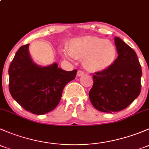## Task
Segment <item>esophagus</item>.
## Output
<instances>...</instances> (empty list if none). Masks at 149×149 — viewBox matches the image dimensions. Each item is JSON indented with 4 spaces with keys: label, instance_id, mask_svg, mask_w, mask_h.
Here are the masks:
<instances>
[{
    "label": "esophagus",
    "instance_id": "esophagus-1",
    "mask_svg": "<svg viewBox=\"0 0 149 149\" xmlns=\"http://www.w3.org/2000/svg\"><path fill=\"white\" fill-rule=\"evenodd\" d=\"M84 74V71H82V70H79V71L77 72L78 76H83Z\"/></svg>",
    "mask_w": 149,
    "mask_h": 149
}]
</instances>
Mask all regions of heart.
<instances>
[{
    "instance_id": "b5f03b06",
    "label": "heart",
    "mask_w": 149,
    "mask_h": 149,
    "mask_svg": "<svg viewBox=\"0 0 149 149\" xmlns=\"http://www.w3.org/2000/svg\"><path fill=\"white\" fill-rule=\"evenodd\" d=\"M65 58L83 60L84 68L93 73L106 70L113 65L118 51L112 42L94 36L71 40L68 49L61 51Z\"/></svg>"
}]
</instances>
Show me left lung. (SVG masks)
<instances>
[{"mask_svg":"<svg viewBox=\"0 0 149 149\" xmlns=\"http://www.w3.org/2000/svg\"><path fill=\"white\" fill-rule=\"evenodd\" d=\"M115 43L118 57L113 65L93 74L88 97L100 112H118L130 104L140 94L142 70L136 52L119 37Z\"/></svg>","mask_w":149,"mask_h":149,"instance_id":"1","label":"left lung"}]
</instances>
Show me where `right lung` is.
<instances>
[{"label": "right lung", "instance_id": "add662e5", "mask_svg": "<svg viewBox=\"0 0 149 149\" xmlns=\"http://www.w3.org/2000/svg\"><path fill=\"white\" fill-rule=\"evenodd\" d=\"M29 45L21 47L10 63L9 91L25 110L43 115L58 106L64 87L75 79L77 70L66 71L56 63L46 67L37 65L30 57Z\"/></svg>", "mask_w": 149, "mask_h": 149}]
</instances>
